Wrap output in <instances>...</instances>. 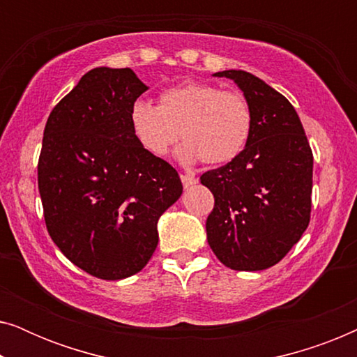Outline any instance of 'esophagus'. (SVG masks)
<instances>
[{"instance_id":"esophagus-1","label":"esophagus","mask_w":357,"mask_h":357,"mask_svg":"<svg viewBox=\"0 0 357 357\" xmlns=\"http://www.w3.org/2000/svg\"><path fill=\"white\" fill-rule=\"evenodd\" d=\"M180 180H182L185 188H190V187H193V185L198 183V178H195V177H192V175H187V174L180 175Z\"/></svg>"}]
</instances>
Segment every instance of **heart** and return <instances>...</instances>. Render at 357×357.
I'll use <instances>...</instances> for the list:
<instances>
[{
	"label": "heart",
	"mask_w": 357,
	"mask_h": 357,
	"mask_svg": "<svg viewBox=\"0 0 357 357\" xmlns=\"http://www.w3.org/2000/svg\"><path fill=\"white\" fill-rule=\"evenodd\" d=\"M128 121L135 139L154 158L167 155L182 133L185 144L178 149V159L183 164L231 162L245 149L252 133L245 97L195 81L160 92L158 107L133 102Z\"/></svg>",
	"instance_id": "heart-1"
}]
</instances>
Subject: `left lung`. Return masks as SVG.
<instances>
[{"label":"left lung","mask_w":357,"mask_h":357,"mask_svg":"<svg viewBox=\"0 0 357 357\" xmlns=\"http://www.w3.org/2000/svg\"><path fill=\"white\" fill-rule=\"evenodd\" d=\"M213 76L229 77L243 92L252 133L238 158L199 178L214 195L208 243L231 270H266L309 226L314 158L299 115L284 96L242 70Z\"/></svg>","instance_id":"left-lung-1"}]
</instances>
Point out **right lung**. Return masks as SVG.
Segmentation results:
<instances>
[{"label": "right lung", "mask_w": 357, "mask_h": 357, "mask_svg": "<svg viewBox=\"0 0 357 357\" xmlns=\"http://www.w3.org/2000/svg\"><path fill=\"white\" fill-rule=\"evenodd\" d=\"M148 91L130 68L87 71L48 116L38 192L52 241L100 280L143 270L158 247V221L183 192L178 174L146 153L128 112Z\"/></svg>", "instance_id": "right-lung-1"}]
</instances>
